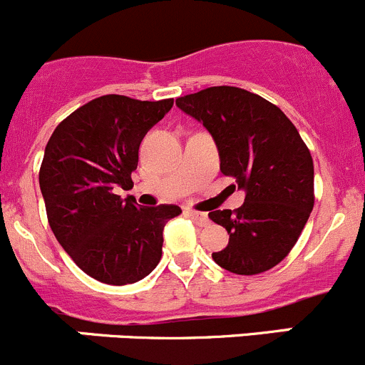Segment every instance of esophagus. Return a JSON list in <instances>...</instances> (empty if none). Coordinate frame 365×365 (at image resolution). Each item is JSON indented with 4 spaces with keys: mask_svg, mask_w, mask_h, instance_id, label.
Instances as JSON below:
<instances>
[{
    "mask_svg": "<svg viewBox=\"0 0 365 365\" xmlns=\"http://www.w3.org/2000/svg\"><path fill=\"white\" fill-rule=\"evenodd\" d=\"M187 213H189L190 219H192L196 224H200V226H208V224H210L208 215H206V213H203V212H197V210H189Z\"/></svg>",
    "mask_w": 365,
    "mask_h": 365,
    "instance_id": "1",
    "label": "esophagus"
}]
</instances>
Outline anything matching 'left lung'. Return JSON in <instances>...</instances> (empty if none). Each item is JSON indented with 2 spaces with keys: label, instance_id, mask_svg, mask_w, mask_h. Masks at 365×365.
Returning <instances> with one entry per match:
<instances>
[{
  "label": "left lung",
  "instance_id": "8db88e82",
  "mask_svg": "<svg viewBox=\"0 0 365 365\" xmlns=\"http://www.w3.org/2000/svg\"><path fill=\"white\" fill-rule=\"evenodd\" d=\"M176 106L215 139L220 173L237 180L245 201L213 210L230 235L212 257L224 270L256 275L295 247L314 206V164L297 127L275 104L235 86H212L176 98Z\"/></svg>",
  "mask_w": 365,
  "mask_h": 365
}]
</instances>
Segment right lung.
<instances>
[{"instance_id": "1", "label": "right lung", "mask_w": 365, "mask_h": 365, "mask_svg": "<svg viewBox=\"0 0 365 365\" xmlns=\"http://www.w3.org/2000/svg\"><path fill=\"white\" fill-rule=\"evenodd\" d=\"M173 108L104 95L68 114L49 138L38 182L49 226L73 263L111 286L145 279L162 257V231L175 205L139 206L114 194L134 187L139 145Z\"/></svg>"}]
</instances>
